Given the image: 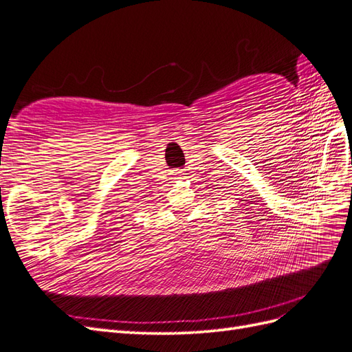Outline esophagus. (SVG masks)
<instances>
[{"instance_id": "1", "label": "esophagus", "mask_w": 352, "mask_h": 352, "mask_svg": "<svg viewBox=\"0 0 352 352\" xmlns=\"http://www.w3.org/2000/svg\"><path fill=\"white\" fill-rule=\"evenodd\" d=\"M176 176H180V172H177V173H176Z\"/></svg>"}]
</instances>
